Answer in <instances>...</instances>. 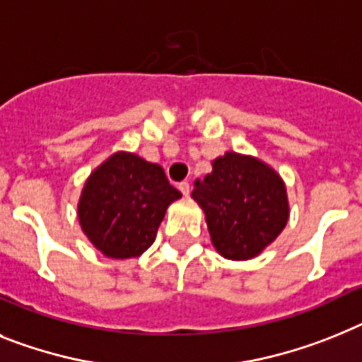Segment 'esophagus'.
I'll list each match as a JSON object with an SVG mask.
<instances>
[{
  "label": "esophagus",
  "mask_w": 362,
  "mask_h": 362,
  "mask_svg": "<svg viewBox=\"0 0 362 362\" xmlns=\"http://www.w3.org/2000/svg\"><path fill=\"white\" fill-rule=\"evenodd\" d=\"M178 189L182 191V195H189L191 193V186H189V182H180V184H178Z\"/></svg>",
  "instance_id": "esophagus-1"
}]
</instances>
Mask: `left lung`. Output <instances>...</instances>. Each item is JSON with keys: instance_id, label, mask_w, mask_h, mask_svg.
<instances>
[{"instance_id": "obj_1", "label": "left lung", "mask_w": 362, "mask_h": 362, "mask_svg": "<svg viewBox=\"0 0 362 362\" xmlns=\"http://www.w3.org/2000/svg\"><path fill=\"white\" fill-rule=\"evenodd\" d=\"M191 197L204 209L211 243L228 259H250L278 238L289 218L281 178L256 158L226 153Z\"/></svg>"}]
</instances>
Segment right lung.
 Here are the masks:
<instances>
[{"label":"right lung","instance_id":"add662e5","mask_svg":"<svg viewBox=\"0 0 362 362\" xmlns=\"http://www.w3.org/2000/svg\"><path fill=\"white\" fill-rule=\"evenodd\" d=\"M180 197L162 167L136 154L117 153L88 178L78 221L105 256L136 257L153 245L167 206Z\"/></svg>","mask_w":362,"mask_h":362}]
</instances>
